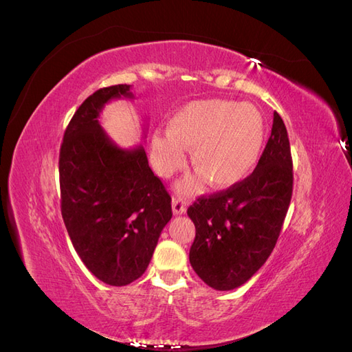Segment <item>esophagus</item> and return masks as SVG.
<instances>
[{
	"label": "esophagus",
	"mask_w": 352,
	"mask_h": 352,
	"mask_svg": "<svg viewBox=\"0 0 352 352\" xmlns=\"http://www.w3.org/2000/svg\"><path fill=\"white\" fill-rule=\"evenodd\" d=\"M172 207H173V212L176 216L185 214V212H186V199L180 198V197H175L173 201H172Z\"/></svg>",
	"instance_id": "34e87169"
}]
</instances>
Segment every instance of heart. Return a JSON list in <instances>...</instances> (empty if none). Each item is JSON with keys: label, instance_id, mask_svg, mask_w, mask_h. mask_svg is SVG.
Segmentation results:
<instances>
[{"label": "heart", "instance_id": "1", "mask_svg": "<svg viewBox=\"0 0 352 352\" xmlns=\"http://www.w3.org/2000/svg\"><path fill=\"white\" fill-rule=\"evenodd\" d=\"M265 144V123L260 110L248 102L201 100L186 104L168 122V135H155L151 160L157 173L172 176L192 150L199 176L180 184L195 192L206 179L212 188L230 189L242 184L257 167Z\"/></svg>", "mask_w": 352, "mask_h": 352}]
</instances>
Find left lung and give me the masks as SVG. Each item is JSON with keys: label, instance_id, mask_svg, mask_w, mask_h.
I'll return each instance as SVG.
<instances>
[{"label": "left lung", "instance_id": "1", "mask_svg": "<svg viewBox=\"0 0 352 352\" xmlns=\"http://www.w3.org/2000/svg\"><path fill=\"white\" fill-rule=\"evenodd\" d=\"M292 185L289 138L274 113L272 135L250 177L235 188L199 197L188 208L195 225L189 261L208 286L230 291L257 273L280 235Z\"/></svg>", "mask_w": 352, "mask_h": 352}]
</instances>
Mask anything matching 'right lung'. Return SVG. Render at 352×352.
Listing matches in <instances>:
<instances>
[{
    "mask_svg": "<svg viewBox=\"0 0 352 352\" xmlns=\"http://www.w3.org/2000/svg\"><path fill=\"white\" fill-rule=\"evenodd\" d=\"M116 98H133L131 85L95 91L73 114L60 148L61 216L88 270L111 286L141 278L172 198L148 166L144 146L123 150L102 131L98 117Z\"/></svg>",
    "mask_w": 352,
    "mask_h": 352,
    "instance_id": "add662e5",
    "label": "right lung"
}]
</instances>
